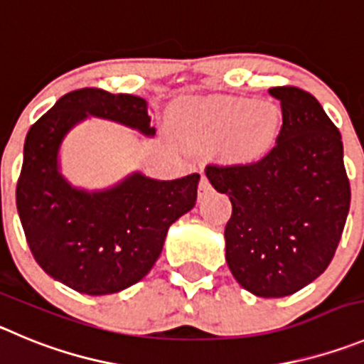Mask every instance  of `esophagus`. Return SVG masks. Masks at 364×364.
Here are the masks:
<instances>
[{"mask_svg":"<svg viewBox=\"0 0 364 364\" xmlns=\"http://www.w3.org/2000/svg\"><path fill=\"white\" fill-rule=\"evenodd\" d=\"M212 190V185L208 183V179H206V176L203 174L201 176V181H199V198H205L206 193Z\"/></svg>","mask_w":364,"mask_h":364,"instance_id":"obj_1","label":"esophagus"}]
</instances>
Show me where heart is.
Wrapping results in <instances>:
<instances>
[{
  "instance_id": "heart-1",
  "label": "heart",
  "mask_w": 364,
  "mask_h": 364,
  "mask_svg": "<svg viewBox=\"0 0 364 364\" xmlns=\"http://www.w3.org/2000/svg\"><path fill=\"white\" fill-rule=\"evenodd\" d=\"M282 113L271 102L250 98L210 100L190 107L185 132L193 144H223L239 165L259 163L274 149L280 136Z\"/></svg>"
}]
</instances>
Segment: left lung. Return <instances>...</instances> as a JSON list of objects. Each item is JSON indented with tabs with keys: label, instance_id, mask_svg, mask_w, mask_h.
<instances>
[{
	"label": "left lung",
	"instance_id": "obj_1",
	"mask_svg": "<svg viewBox=\"0 0 364 364\" xmlns=\"http://www.w3.org/2000/svg\"><path fill=\"white\" fill-rule=\"evenodd\" d=\"M282 129L259 163L206 166L213 188L230 196L226 262L244 289L289 296L320 277L336 253L350 208V183L338 127L300 87H271Z\"/></svg>",
	"mask_w": 364,
	"mask_h": 364
}]
</instances>
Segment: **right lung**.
I'll use <instances>...</instances> for the list:
<instances>
[{
  "label": "right lung",
  "mask_w": 364,
  "mask_h": 364,
  "mask_svg": "<svg viewBox=\"0 0 364 364\" xmlns=\"http://www.w3.org/2000/svg\"><path fill=\"white\" fill-rule=\"evenodd\" d=\"M90 117L156 134L145 98L97 87L64 95L26 134L16 205L44 273L77 293L102 296L152 269L171 224L196 206L201 176L159 181L131 172L102 190L73 186L60 172V145Z\"/></svg>",
  "instance_id": "1"
}]
</instances>
